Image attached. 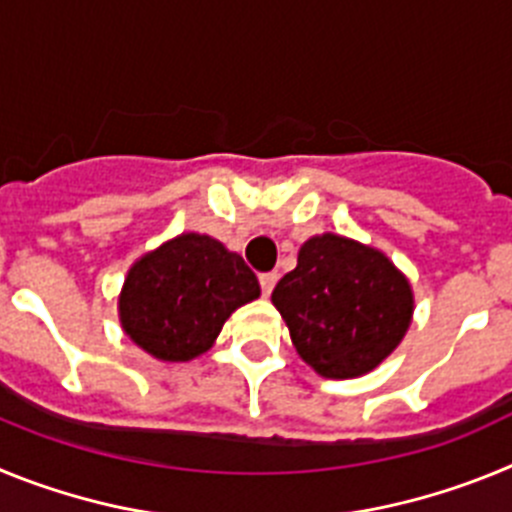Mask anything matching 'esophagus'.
I'll list each match as a JSON object with an SVG mask.
<instances>
[{
  "label": "esophagus",
  "mask_w": 512,
  "mask_h": 512,
  "mask_svg": "<svg viewBox=\"0 0 512 512\" xmlns=\"http://www.w3.org/2000/svg\"><path fill=\"white\" fill-rule=\"evenodd\" d=\"M259 284H261V292H264V297H269L271 289H274V284H277V274H274V271H266V274H261L259 277Z\"/></svg>",
  "instance_id": "34e87169"
}]
</instances>
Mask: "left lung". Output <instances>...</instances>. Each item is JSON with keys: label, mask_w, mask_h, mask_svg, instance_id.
Segmentation results:
<instances>
[{"label": "left lung", "mask_w": 512, "mask_h": 512, "mask_svg": "<svg viewBox=\"0 0 512 512\" xmlns=\"http://www.w3.org/2000/svg\"><path fill=\"white\" fill-rule=\"evenodd\" d=\"M271 302L297 354L328 379L372 372L413 318V292L395 264L333 233L315 235L300 248L297 266L279 279Z\"/></svg>", "instance_id": "1"}]
</instances>
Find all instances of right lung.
Masks as SVG:
<instances>
[{"instance_id":"add662e5","label":"right lung","mask_w":512,"mask_h":512,"mask_svg":"<svg viewBox=\"0 0 512 512\" xmlns=\"http://www.w3.org/2000/svg\"><path fill=\"white\" fill-rule=\"evenodd\" d=\"M261 295L238 253L210 235L184 233L146 253L120 295L122 328L161 361L205 354L235 307Z\"/></svg>"}]
</instances>
